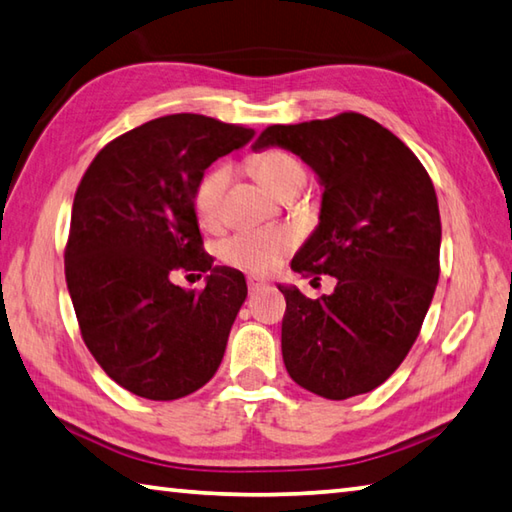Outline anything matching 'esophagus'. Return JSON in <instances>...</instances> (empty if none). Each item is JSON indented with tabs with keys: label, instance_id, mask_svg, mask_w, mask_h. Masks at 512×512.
<instances>
[{
	"label": "esophagus",
	"instance_id": "34e87169",
	"mask_svg": "<svg viewBox=\"0 0 512 512\" xmlns=\"http://www.w3.org/2000/svg\"><path fill=\"white\" fill-rule=\"evenodd\" d=\"M248 291L250 293H257V291H262V288H266V280H262V277H255V275H248Z\"/></svg>",
	"mask_w": 512,
	"mask_h": 512
}]
</instances>
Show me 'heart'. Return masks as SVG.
<instances>
[{
    "instance_id": "heart-1",
    "label": "heart",
    "mask_w": 512,
    "mask_h": 512,
    "mask_svg": "<svg viewBox=\"0 0 512 512\" xmlns=\"http://www.w3.org/2000/svg\"><path fill=\"white\" fill-rule=\"evenodd\" d=\"M250 167L268 190L275 194L300 190L306 181L302 161L288 150L271 147L255 154ZM230 183V165L219 161L203 172L192 190V210L199 226L217 230L221 226V210H224V194ZM297 244V232L293 228H257L241 230L228 237L219 248L221 262L239 268V271L264 275L284 262Z\"/></svg>"
}]
</instances>
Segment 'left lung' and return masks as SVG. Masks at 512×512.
<instances>
[{"label": "left lung", "mask_w": 512, "mask_h": 512, "mask_svg": "<svg viewBox=\"0 0 512 512\" xmlns=\"http://www.w3.org/2000/svg\"><path fill=\"white\" fill-rule=\"evenodd\" d=\"M268 145L300 156L324 185L320 224L291 268L338 280L318 300L280 286L286 371L331 401L367 394L410 353L439 282L432 179L401 138L356 111L271 125L253 150Z\"/></svg>", "instance_id": "obj_1"}]
</instances>
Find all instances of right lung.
<instances>
[{"label": "right lung", "mask_w": 512, "mask_h": 512, "mask_svg": "<svg viewBox=\"0 0 512 512\" xmlns=\"http://www.w3.org/2000/svg\"><path fill=\"white\" fill-rule=\"evenodd\" d=\"M253 129L199 114L150 120L96 154L76 190L64 275L91 356L120 387L174 401L215 376L246 300L235 268L203 250L192 190ZM174 270L208 272L185 292Z\"/></svg>", "instance_id": "1"}]
</instances>
